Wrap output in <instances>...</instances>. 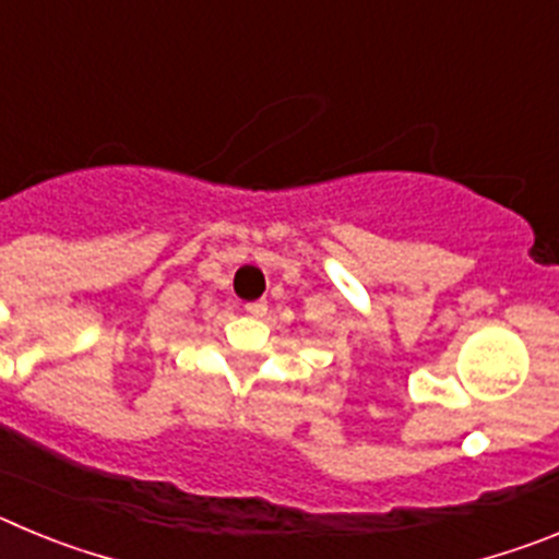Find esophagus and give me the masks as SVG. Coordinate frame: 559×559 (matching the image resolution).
<instances>
[{
	"label": "esophagus",
	"instance_id": "esophagus-1",
	"mask_svg": "<svg viewBox=\"0 0 559 559\" xmlns=\"http://www.w3.org/2000/svg\"><path fill=\"white\" fill-rule=\"evenodd\" d=\"M265 310H269V305H265L263 299H257V302L246 305V313L249 316H265Z\"/></svg>",
	"mask_w": 559,
	"mask_h": 559
}]
</instances>
